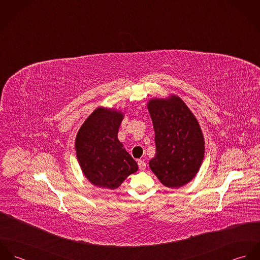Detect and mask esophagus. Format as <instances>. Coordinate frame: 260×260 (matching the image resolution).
Segmentation results:
<instances>
[{"label":"esophagus","instance_id":"esophagus-1","mask_svg":"<svg viewBox=\"0 0 260 260\" xmlns=\"http://www.w3.org/2000/svg\"><path fill=\"white\" fill-rule=\"evenodd\" d=\"M138 166H139L140 170H145L146 163L144 162V160H138Z\"/></svg>","mask_w":260,"mask_h":260}]
</instances>
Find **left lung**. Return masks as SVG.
Instances as JSON below:
<instances>
[{"mask_svg": "<svg viewBox=\"0 0 260 260\" xmlns=\"http://www.w3.org/2000/svg\"><path fill=\"white\" fill-rule=\"evenodd\" d=\"M147 106L156 144L149 166L163 185H185L198 172L204 157V138L198 121L177 96L152 99Z\"/></svg>", "mask_w": 260, "mask_h": 260, "instance_id": "obj_1", "label": "left lung"}]
</instances>
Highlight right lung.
<instances>
[{
	"label": "right lung",
	"mask_w": 260,
	"mask_h": 260,
	"mask_svg": "<svg viewBox=\"0 0 260 260\" xmlns=\"http://www.w3.org/2000/svg\"><path fill=\"white\" fill-rule=\"evenodd\" d=\"M122 119L120 111L97 108L77 134L78 160L85 176L94 185L113 190L138 170L136 161L117 137Z\"/></svg>",
	"instance_id": "obj_1"
}]
</instances>
